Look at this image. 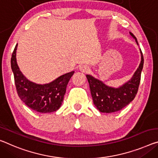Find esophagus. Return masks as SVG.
<instances>
[{
  "label": "esophagus",
  "mask_w": 158,
  "mask_h": 158,
  "mask_svg": "<svg viewBox=\"0 0 158 158\" xmlns=\"http://www.w3.org/2000/svg\"><path fill=\"white\" fill-rule=\"evenodd\" d=\"M79 70L82 72H87L89 70V68L86 65H81L79 67Z\"/></svg>",
  "instance_id": "34e87169"
}]
</instances>
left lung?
<instances>
[{
  "instance_id": "obj_1",
  "label": "left lung",
  "mask_w": 158,
  "mask_h": 158,
  "mask_svg": "<svg viewBox=\"0 0 158 158\" xmlns=\"http://www.w3.org/2000/svg\"><path fill=\"white\" fill-rule=\"evenodd\" d=\"M129 34L139 45L134 35L131 32ZM139 51L141 52V62L139 67L128 81L117 88L107 86L101 80L95 78L91 74H86L93 101L100 112L112 113L119 111L134 99L139 89L144 62L141 48Z\"/></svg>"
}]
</instances>
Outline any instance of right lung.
Segmentation results:
<instances>
[{
  "mask_svg": "<svg viewBox=\"0 0 158 158\" xmlns=\"http://www.w3.org/2000/svg\"><path fill=\"white\" fill-rule=\"evenodd\" d=\"M15 48L11 57V68L19 97L26 106L41 113L57 111L62 103L67 84L74 72H70L57 77L48 84H39L29 81L22 73L17 63Z\"/></svg>",
  "mask_w": 158,
  "mask_h": 158,
  "instance_id": "1",
  "label": "right lung"
}]
</instances>
